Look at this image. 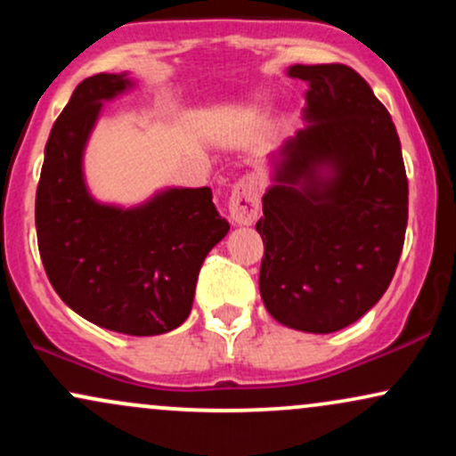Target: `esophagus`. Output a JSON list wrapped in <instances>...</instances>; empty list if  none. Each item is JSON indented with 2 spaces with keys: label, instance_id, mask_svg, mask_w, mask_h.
Here are the masks:
<instances>
[{
  "label": "esophagus",
  "instance_id": "1",
  "mask_svg": "<svg viewBox=\"0 0 456 456\" xmlns=\"http://www.w3.org/2000/svg\"><path fill=\"white\" fill-rule=\"evenodd\" d=\"M261 188L255 175H244L235 182L229 195V214L235 224H253L259 214Z\"/></svg>",
  "mask_w": 456,
  "mask_h": 456
}]
</instances>
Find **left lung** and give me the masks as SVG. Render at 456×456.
<instances>
[{
  "label": "left lung",
  "mask_w": 456,
  "mask_h": 456,
  "mask_svg": "<svg viewBox=\"0 0 456 456\" xmlns=\"http://www.w3.org/2000/svg\"><path fill=\"white\" fill-rule=\"evenodd\" d=\"M308 83L305 122L270 156L257 232L259 291L276 322L328 334L388 289L407 227V175L390 113L343 64L289 66Z\"/></svg>",
  "instance_id": "obj_1"
}]
</instances>
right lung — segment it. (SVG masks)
I'll return each mask as SVG.
<instances>
[{
  "mask_svg": "<svg viewBox=\"0 0 456 456\" xmlns=\"http://www.w3.org/2000/svg\"><path fill=\"white\" fill-rule=\"evenodd\" d=\"M134 87L126 72L87 77L55 119L36 191V233L46 276L96 326L154 337L186 322L203 259L229 232L212 191L165 188L141 206L92 197L83 154L102 102Z\"/></svg>",
  "mask_w": 456,
  "mask_h": 456,
  "instance_id": "add662e5",
  "label": "right lung"
}]
</instances>
